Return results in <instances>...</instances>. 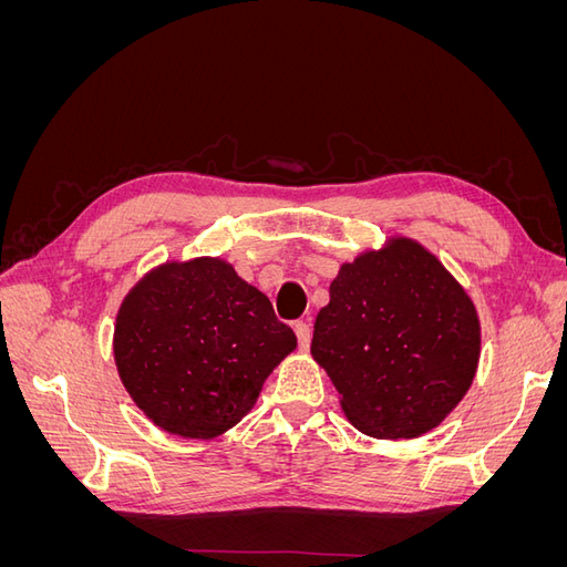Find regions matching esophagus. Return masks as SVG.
<instances>
[{
	"label": "esophagus",
	"instance_id": "34e87169",
	"mask_svg": "<svg viewBox=\"0 0 567 567\" xmlns=\"http://www.w3.org/2000/svg\"><path fill=\"white\" fill-rule=\"evenodd\" d=\"M293 329H296V336H298V346H300V350H307V348H310V340H312V329H310V323H307V321H296V323H293Z\"/></svg>",
	"mask_w": 567,
	"mask_h": 567
}]
</instances>
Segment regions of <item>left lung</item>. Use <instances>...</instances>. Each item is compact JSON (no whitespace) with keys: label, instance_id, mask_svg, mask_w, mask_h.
I'll use <instances>...</instances> for the list:
<instances>
[{"label":"left lung","instance_id":"left-lung-1","mask_svg":"<svg viewBox=\"0 0 567 567\" xmlns=\"http://www.w3.org/2000/svg\"><path fill=\"white\" fill-rule=\"evenodd\" d=\"M315 321L312 357L348 421L371 437L414 440L447 419L480 362L477 310L414 238L342 262Z\"/></svg>","mask_w":567,"mask_h":567}]
</instances>
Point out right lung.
I'll use <instances>...</instances> for the list:
<instances>
[{"label": "right lung", "instance_id": "obj_1", "mask_svg": "<svg viewBox=\"0 0 567 567\" xmlns=\"http://www.w3.org/2000/svg\"><path fill=\"white\" fill-rule=\"evenodd\" d=\"M271 302L221 257L158 265L132 286L113 333L117 375L161 431L213 440L241 421L296 350Z\"/></svg>", "mask_w": 567, "mask_h": 567}]
</instances>
